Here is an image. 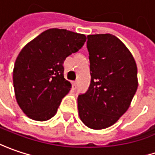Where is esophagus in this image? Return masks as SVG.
Here are the masks:
<instances>
[{
    "label": "esophagus",
    "instance_id": "obj_1",
    "mask_svg": "<svg viewBox=\"0 0 155 155\" xmlns=\"http://www.w3.org/2000/svg\"><path fill=\"white\" fill-rule=\"evenodd\" d=\"M76 86H77V82L76 81H72V87H73L74 89L76 88Z\"/></svg>",
    "mask_w": 155,
    "mask_h": 155
}]
</instances>
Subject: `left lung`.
I'll use <instances>...</instances> for the list:
<instances>
[{"mask_svg": "<svg viewBox=\"0 0 155 155\" xmlns=\"http://www.w3.org/2000/svg\"><path fill=\"white\" fill-rule=\"evenodd\" d=\"M91 82L78 96L81 121L92 129L114 125L131 104L138 87L137 66L130 51L110 34L87 35Z\"/></svg>", "mask_w": 155, "mask_h": 155, "instance_id": "1", "label": "left lung"}]
</instances>
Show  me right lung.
Instances as JSON below:
<instances>
[{
  "instance_id": "right-lung-1",
  "label": "right lung",
  "mask_w": 155,
  "mask_h": 155,
  "mask_svg": "<svg viewBox=\"0 0 155 155\" xmlns=\"http://www.w3.org/2000/svg\"><path fill=\"white\" fill-rule=\"evenodd\" d=\"M86 40L82 34L50 28L21 49L14 67L13 82L17 103L25 114L39 121L55 115L71 88L64 78V61L81 48Z\"/></svg>"
}]
</instances>
